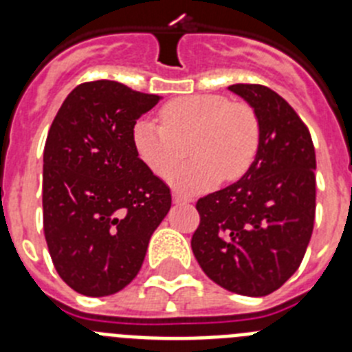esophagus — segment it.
I'll list each match as a JSON object with an SVG mask.
<instances>
[{"instance_id":"1","label":"esophagus","mask_w":352,"mask_h":352,"mask_svg":"<svg viewBox=\"0 0 352 352\" xmlns=\"http://www.w3.org/2000/svg\"><path fill=\"white\" fill-rule=\"evenodd\" d=\"M173 201H174V203H190L192 197H190V195L182 194V192H174Z\"/></svg>"}]
</instances>
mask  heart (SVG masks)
Instances as JSON below:
<instances>
[{"label": "heart", "instance_id": "b5f03b06", "mask_svg": "<svg viewBox=\"0 0 352 352\" xmlns=\"http://www.w3.org/2000/svg\"><path fill=\"white\" fill-rule=\"evenodd\" d=\"M190 137L195 160L167 176L185 190H206L220 179L243 178L257 157L261 126L257 114L243 102L222 95H186L160 109V123L135 121L132 144L139 160L157 176H166L181 156L179 142Z\"/></svg>", "mask_w": 352, "mask_h": 352}]
</instances>
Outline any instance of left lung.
Here are the masks:
<instances>
[{"label": "left lung", "instance_id": "obj_1", "mask_svg": "<svg viewBox=\"0 0 352 352\" xmlns=\"http://www.w3.org/2000/svg\"><path fill=\"white\" fill-rule=\"evenodd\" d=\"M261 126L257 157L239 182L201 197L192 236L199 266L214 284L266 296L300 268L316 219V149L298 113L263 84H232Z\"/></svg>", "mask_w": 352, "mask_h": 352}]
</instances>
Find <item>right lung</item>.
Segmentation results:
<instances>
[{"label":"right lung","mask_w":352,"mask_h":352,"mask_svg":"<svg viewBox=\"0 0 352 352\" xmlns=\"http://www.w3.org/2000/svg\"><path fill=\"white\" fill-rule=\"evenodd\" d=\"M160 102L116 80L72 89L43 148V234L58 275L84 296L130 284L170 208V188L139 160L135 121Z\"/></svg>","instance_id":"obj_1"}]
</instances>
